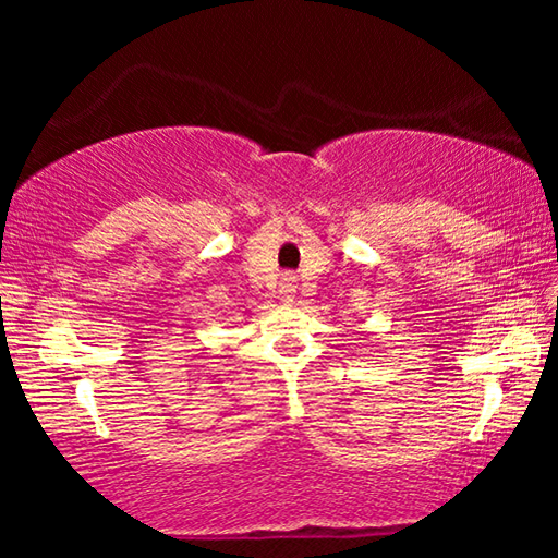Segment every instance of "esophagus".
Listing matches in <instances>:
<instances>
[{
    "mask_svg": "<svg viewBox=\"0 0 558 558\" xmlns=\"http://www.w3.org/2000/svg\"><path fill=\"white\" fill-rule=\"evenodd\" d=\"M295 276H282L280 278V295H282V300H292V295H295Z\"/></svg>",
    "mask_w": 558,
    "mask_h": 558,
    "instance_id": "obj_1",
    "label": "esophagus"
}]
</instances>
